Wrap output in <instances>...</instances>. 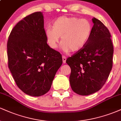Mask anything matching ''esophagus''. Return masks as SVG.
I'll return each mask as SVG.
<instances>
[{
	"label": "esophagus",
	"mask_w": 121,
	"mask_h": 121,
	"mask_svg": "<svg viewBox=\"0 0 121 121\" xmlns=\"http://www.w3.org/2000/svg\"><path fill=\"white\" fill-rule=\"evenodd\" d=\"M62 62H63V63L65 64V62H66V58L65 57V56H62Z\"/></svg>",
	"instance_id": "1"
}]
</instances>
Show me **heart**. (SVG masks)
Instances as JSON below:
<instances>
[{"mask_svg": "<svg viewBox=\"0 0 121 121\" xmlns=\"http://www.w3.org/2000/svg\"><path fill=\"white\" fill-rule=\"evenodd\" d=\"M92 32V25L89 20L76 16H61L52 23V28L45 30L47 43L52 49L57 47L61 37L62 49L65 52H77L88 42Z\"/></svg>", "mask_w": 121, "mask_h": 121, "instance_id": "obj_1", "label": "heart"}]
</instances>
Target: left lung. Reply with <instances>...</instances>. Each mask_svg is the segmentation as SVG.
I'll return each instance as SVG.
<instances>
[{
  "instance_id": "8db88e82",
  "label": "left lung",
  "mask_w": 121,
  "mask_h": 121,
  "mask_svg": "<svg viewBox=\"0 0 121 121\" xmlns=\"http://www.w3.org/2000/svg\"><path fill=\"white\" fill-rule=\"evenodd\" d=\"M93 27L88 42L66 61L70 67L69 77L73 91L88 95L102 88L113 66V45L108 29L93 17Z\"/></svg>"
}]
</instances>
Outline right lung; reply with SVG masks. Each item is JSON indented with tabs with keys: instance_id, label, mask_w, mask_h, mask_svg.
<instances>
[{
	"instance_id": "obj_1",
	"label": "right lung",
	"mask_w": 121,
	"mask_h": 121,
	"mask_svg": "<svg viewBox=\"0 0 121 121\" xmlns=\"http://www.w3.org/2000/svg\"><path fill=\"white\" fill-rule=\"evenodd\" d=\"M7 55L16 85L30 96H41L49 91L62 64L61 55L47 44L41 12L26 16L12 29Z\"/></svg>"
}]
</instances>
